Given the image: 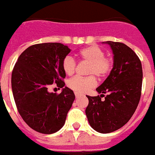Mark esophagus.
Listing matches in <instances>:
<instances>
[{
    "label": "esophagus",
    "mask_w": 155,
    "mask_h": 155,
    "mask_svg": "<svg viewBox=\"0 0 155 155\" xmlns=\"http://www.w3.org/2000/svg\"><path fill=\"white\" fill-rule=\"evenodd\" d=\"M74 95H75V97L78 98L81 96V94H79V93H77V92H75V93H74Z\"/></svg>",
    "instance_id": "esophagus-1"
}]
</instances>
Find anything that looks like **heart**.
Instances as JSON below:
<instances>
[{"instance_id":"1","label":"heart","mask_w":155,"mask_h":155,"mask_svg":"<svg viewBox=\"0 0 155 155\" xmlns=\"http://www.w3.org/2000/svg\"><path fill=\"white\" fill-rule=\"evenodd\" d=\"M104 50L97 45H90L81 49L78 56L81 61L89 63L86 77L74 76L70 79L67 85L77 93H85L96 85V77L102 79L110 74L114 66L113 59L104 55ZM62 69L67 75H72L76 69V62L72 56L67 55L62 61Z\"/></svg>"}]
</instances>
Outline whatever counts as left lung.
Returning a JSON list of instances; mask_svg holds the SVG:
<instances>
[{
	"mask_svg": "<svg viewBox=\"0 0 155 155\" xmlns=\"http://www.w3.org/2000/svg\"><path fill=\"white\" fill-rule=\"evenodd\" d=\"M106 43L114 53V66L96 89L101 96L87 95L85 110L91 126L102 134L114 132L130 120L140 102L143 80L141 61L135 52L124 43ZM102 97L105 99L101 101Z\"/></svg>",
	"mask_w": 155,
	"mask_h": 155,
	"instance_id": "8db88e82",
	"label": "left lung"
}]
</instances>
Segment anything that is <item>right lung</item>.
I'll list each match as a JSON object with an SVG mask.
<instances>
[{"instance_id": "obj_1", "label": "right lung", "mask_w": 155, "mask_h": 155, "mask_svg": "<svg viewBox=\"0 0 155 155\" xmlns=\"http://www.w3.org/2000/svg\"><path fill=\"white\" fill-rule=\"evenodd\" d=\"M70 52L61 43L33 45L22 52L13 68L12 88L17 110L39 133L50 134L61 130L74 101V92L68 87L61 94L48 92L54 83L64 86L62 61Z\"/></svg>"}]
</instances>
